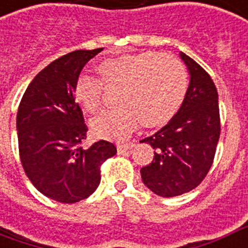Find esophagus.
I'll return each instance as SVG.
<instances>
[{"label": "esophagus", "mask_w": 248, "mask_h": 248, "mask_svg": "<svg viewBox=\"0 0 248 248\" xmlns=\"http://www.w3.org/2000/svg\"><path fill=\"white\" fill-rule=\"evenodd\" d=\"M133 147H135V142L118 144V146H117V150H118V152H124V151H129V150H131Z\"/></svg>", "instance_id": "1"}]
</instances>
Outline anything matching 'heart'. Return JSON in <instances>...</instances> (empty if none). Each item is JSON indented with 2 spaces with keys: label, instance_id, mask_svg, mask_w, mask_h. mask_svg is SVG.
Here are the masks:
<instances>
[{
  "label": "heart",
  "instance_id": "b5f03b06",
  "mask_svg": "<svg viewBox=\"0 0 248 248\" xmlns=\"http://www.w3.org/2000/svg\"><path fill=\"white\" fill-rule=\"evenodd\" d=\"M108 85H119L117 109L92 121V131L105 139L127 137L140 121L154 127L168 122L180 109L188 91V72L180 60L157 52L124 54L98 64ZM104 85L92 75L81 73L75 84V97L82 109L94 114L102 104Z\"/></svg>",
  "mask_w": 248,
  "mask_h": 248
}]
</instances>
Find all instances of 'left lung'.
<instances>
[{"mask_svg": "<svg viewBox=\"0 0 248 248\" xmlns=\"http://www.w3.org/2000/svg\"><path fill=\"white\" fill-rule=\"evenodd\" d=\"M180 58L189 72L184 102L164 127L140 140L155 150L154 160L140 170L142 181L161 197L190 192L205 179L221 131L218 93L212 78L181 51Z\"/></svg>", "mask_w": 248, "mask_h": 248, "instance_id": "1", "label": "left lung"}]
</instances>
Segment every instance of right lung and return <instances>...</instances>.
Returning a JSON list of instances; mask_svg holds the SVG:
<instances>
[{"instance_id":"1","label":"right lung","mask_w":248,"mask_h":248,"mask_svg":"<svg viewBox=\"0 0 248 248\" xmlns=\"http://www.w3.org/2000/svg\"><path fill=\"white\" fill-rule=\"evenodd\" d=\"M101 51L78 49L54 60L30 82L18 108L22 167L36 189L58 202L88 199L100 185L101 164L117 154L106 140L80 147L88 127L75 101V84Z\"/></svg>"}]
</instances>
